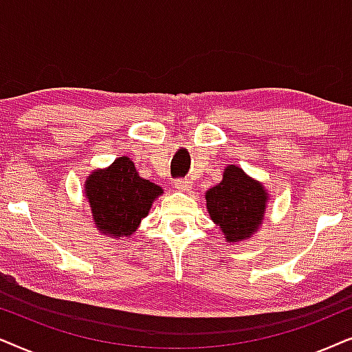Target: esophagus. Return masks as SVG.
I'll return each mask as SVG.
<instances>
[{"instance_id": "obj_1", "label": "esophagus", "mask_w": 352, "mask_h": 352, "mask_svg": "<svg viewBox=\"0 0 352 352\" xmlns=\"http://www.w3.org/2000/svg\"><path fill=\"white\" fill-rule=\"evenodd\" d=\"M173 185H175V188L180 191H186L191 188V182L188 179H177L175 182H173Z\"/></svg>"}]
</instances>
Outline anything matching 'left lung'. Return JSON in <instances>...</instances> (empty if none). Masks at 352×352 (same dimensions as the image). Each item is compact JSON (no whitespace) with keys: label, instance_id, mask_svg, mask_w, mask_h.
<instances>
[{"label":"left lung","instance_id":"left-lung-1","mask_svg":"<svg viewBox=\"0 0 352 352\" xmlns=\"http://www.w3.org/2000/svg\"><path fill=\"white\" fill-rule=\"evenodd\" d=\"M265 191L236 166L225 168L219 185L206 193L210 219L228 241L250 238L264 219Z\"/></svg>","mask_w":352,"mask_h":352}]
</instances>
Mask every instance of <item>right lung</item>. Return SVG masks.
Segmentation results:
<instances>
[{
    "instance_id": "add662e5",
    "label": "right lung",
    "mask_w": 352,
    "mask_h": 352,
    "mask_svg": "<svg viewBox=\"0 0 352 352\" xmlns=\"http://www.w3.org/2000/svg\"><path fill=\"white\" fill-rule=\"evenodd\" d=\"M85 193L96 227L111 236H130L151 208L161 186L138 175L127 156L117 157L106 170L93 172Z\"/></svg>"
}]
</instances>
